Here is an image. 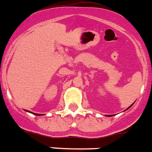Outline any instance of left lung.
Segmentation results:
<instances>
[{
  "label": "left lung",
  "instance_id": "obj_1",
  "mask_svg": "<svg viewBox=\"0 0 152 152\" xmlns=\"http://www.w3.org/2000/svg\"><path fill=\"white\" fill-rule=\"evenodd\" d=\"M134 103H133V104H132V105H130V106H129L128 108H127V109H126V110H128V109H129V108H130V107H131V106H133V105H134ZM106 116H107V117H110V116H113V115H106Z\"/></svg>",
  "mask_w": 152,
  "mask_h": 152
}]
</instances>
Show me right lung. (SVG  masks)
<instances>
[{"instance_id":"right-lung-1","label":"right lung","mask_w":152,"mask_h":152,"mask_svg":"<svg viewBox=\"0 0 152 152\" xmlns=\"http://www.w3.org/2000/svg\"><path fill=\"white\" fill-rule=\"evenodd\" d=\"M25 111H26V112H28V113H32V114L35 115H38V116H39V115H42V114H37V113H31V112H30V111H28V110H25Z\"/></svg>"}]
</instances>
